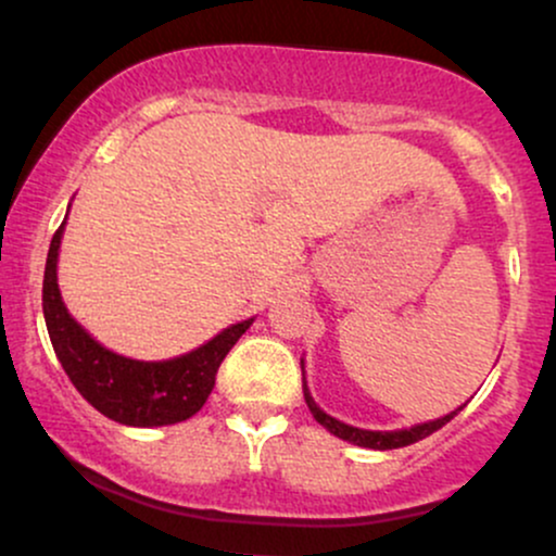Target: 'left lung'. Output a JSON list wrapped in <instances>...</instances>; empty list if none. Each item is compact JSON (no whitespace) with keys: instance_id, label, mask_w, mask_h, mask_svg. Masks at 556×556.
<instances>
[{"instance_id":"left-lung-1","label":"left lung","mask_w":556,"mask_h":556,"mask_svg":"<svg viewBox=\"0 0 556 556\" xmlns=\"http://www.w3.org/2000/svg\"><path fill=\"white\" fill-rule=\"evenodd\" d=\"M303 397H305V405H308V410L314 413V418L318 424L324 426V429H329L334 437L344 439V442L350 444H358V446H368V450H397V446H407V444H416L420 439H426L429 433H433L437 429H442L444 424H450L452 418L457 416V413L463 410V407H457L455 413H450V416L439 418V420H431V424H420V426H413V429H402V431H363V429H355V426H348L342 424V420L327 416V413L321 410V407L316 405L314 397H311L308 387H305V376H303Z\"/></svg>"}]
</instances>
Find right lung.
<instances>
[{
  "label": "right lung",
  "instance_id": "1",
  "mask_svg": "<svg viewBox=\"0 0 556 556\" xmlns=\"http://www.w3.org/2000/svg\"><path fill=\"white\" fill-rule=\"evenodd\" d=\"M60 240L62 227L54 232L43 269V318L56 358L75 389L96 410L125 426H169L195 416L212 394L222 361L253 318L235 324L203 348L175 361L143 363L114 355L91 340L62 303L56 287Z\"/></svg>",
  "mask_w": 556,
  "mask_h": 556
}]
</instances>
